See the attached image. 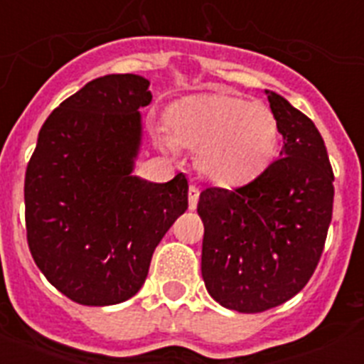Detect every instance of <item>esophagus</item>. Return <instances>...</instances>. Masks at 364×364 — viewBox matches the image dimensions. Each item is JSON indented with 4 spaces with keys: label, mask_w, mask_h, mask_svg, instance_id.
<instances>
[{
    "label": "esophagus",
    "mask_w": 364,
    "mask_h": 364,
    "mask_svg": "<svg viewBox=\"0 0 364 364\" xmlns=\"http://www.w3.org/2000/svg\"><path fill=\"white\" fill-rule=\"evenodd\" d=\"M198 197H200V191H198V188H195V186H189V191H188L189 210H197Z\"/></svg>",
    "instance_id": "1"
}]
</instances>
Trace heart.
Returning a JSON list of instances; mask_svg holds the SVG:
<instances>
[{
  "instance_id": "1",
  "label": "heart",
  "mask_w": 364,
  "mask_h": 364,
  "mask_svg": "<svg viewBox=\"0 0 364 364\" xmlns=\"http://www.w3.org/2000/svg\"><path fill=\"white\" fill-rule=\"evenodd\" d=\"M169 133L156 142L167 153L197 147V164L215 184H250L273 162L281 140L275 112L260 102L224 91L197 92L167 109Z\"/></svg>"
}]
</instances>
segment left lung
Instances as JSON below:
<instances>
[{"label":"left lung","instance_id":"left-lung-1","mask_svg":"<svg viewBox=\"0 0 364 364\" xmlns=\"http://www.w3.org/2000/svg\"><path fill=\"white\" fill-rule=\"evenodd\" d=\"M282 134L272 166L247 186L200 193L202 279L224 308L257 314L306 286L332 220L333 173L314 122L266 91Z\"/></svg>","mask_w":364,"mask_h":364}]
</instances>
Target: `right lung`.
Masks as SVG:
<instances>
[{"label": "right lung", "mask_w": 364, "mask_h": 364, "mask_svg": "<svg viewBox=\"0 0 364 364\" xmlns=\"http://www.w3.org/2000/svg\"><path fill=\"white\" fill-rule=\"evenodd\" d=\"M149 80L107 74L58 105L25 173L32 259L47 281L85 306L118 304L142 288L151 257L188 210V178L133 175Z\"/></svg>", "instance_id": "right-lung-1"}]
</instances>
